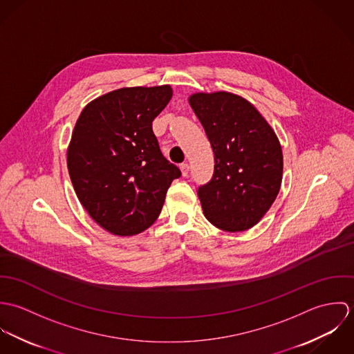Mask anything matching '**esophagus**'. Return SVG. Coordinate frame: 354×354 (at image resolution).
Segmentation results:
<instances>
[{
    "instance_id": "1",
    "label": "esophagus",
    "mask_w": 354,
    "mask_h": 354,
    "mask_svg": "<svg viewBox=\"0 0 354 354\" xmlns=\"http://www.w3.org/2000/svg\"><path fill=\"white\" fill-rule=\"evenodd\" d=\"M180 169H181V173H183V176H184V177H185V176H188V173H189V165H188L187 162L181 163V165H180Z\"/></svg>"
}]
</instances>
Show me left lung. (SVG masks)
Listing matches in <instances>:
<instances>
[{
  "mask_svg": "<svg viewBox=\"0 0 354 354\" xmlns=\"http://www.w3.org/2000/svg\"><path fill=\"white\" fill-rule=\"evenodd\" d=\"M214 151V174L198 189L208 222L225 232L253 227L278 196L283 173L281 143L251 102L227 91L188 98Z\"/></svg>",
  "mask_w": 354,
  "mask_h": 354,
  "instance_id": "obj_1",
  "label": "left lung"
}]
</instances>
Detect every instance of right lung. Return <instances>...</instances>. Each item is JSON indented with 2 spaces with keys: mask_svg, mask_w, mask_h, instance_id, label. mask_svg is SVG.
I'll list each match as a JSON object with an SVG mask.
<instances>
[{
  "mask_svg": "<svg viewBox=\"0 0 354 354\" xmlns=\"http://www.w3.org/2000/svg\"><path fill=\"white\" fill-rule=\"evenodd\" d=\"M171 95L169 84L118 88L90 102L76 121L66 150L69 177L88 215L114 236L149 229L181 176L152 132Z\"/></svg>",
  "mask_w": 354,
  "mask_h": 354,
  "instance_id": "right-lung-1",
  "label": "right lung"
}]
</instances>
